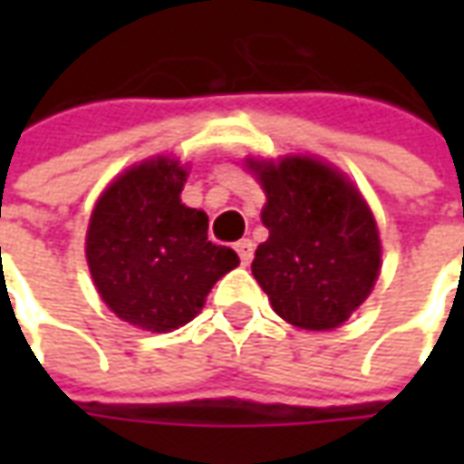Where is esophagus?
I'll return each instance as SVG.
<instances>
[{"instance_id": "esophagus-1", "label": "esophagus", "mask_w": 464, "mask_h": 464, "mask_svg": "<svg viewBox=\"0 0 464 464\" xmlns=\"http://www.w3.org/2000/svg\"><path fill=\"white\" fill-rule=\"evenodd\" d=\"M253 241H248V238H241V241L236 243V253H238V258H241L243 266H248V263L253 261Z\"/></svg>"}]
</instances>
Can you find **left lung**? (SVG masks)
I'll return each mask as SVG.
<instances>
[{
	"mask_svg": "<svg viewBox=\"0 0 464 464\" xmlns=\"http://www.w3.org/2000/svg\"><path fill=\"white\" fill-rule=\"evenodd\" d=\"M266 191L268 241L251 271L273 311L295 328L333 331L368 298L380 273V236L365 198L331 163L311 156L248 159Z\"/></svg>",
	"mask_w": 464,
	"mask_h": 464,
	"instance_id": "left-lung-1",
	"label": "left lung"
}]
</instances>
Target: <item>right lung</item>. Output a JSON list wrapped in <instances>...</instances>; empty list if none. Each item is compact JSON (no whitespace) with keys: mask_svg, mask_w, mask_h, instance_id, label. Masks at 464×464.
I'll use <instances>...</instances> for the list:
<instances>
[{"mask_svg":"<svg viewBox=\"0 0 464 464\" xmlns=\"http://www.w3.org/2000/svg\"><path fill=\"white\" fill-rule=\"evenodd\" d=\"M188 166L156 156L106 188L86 231V263L102 301L121 321L169 333L201 313L238 256L208 241V216L181 203Z\"/></svg>","mask_w":464,"mask_h":464,"instance_id":"right-lung-1","label":"right lung"}]
</instances>
